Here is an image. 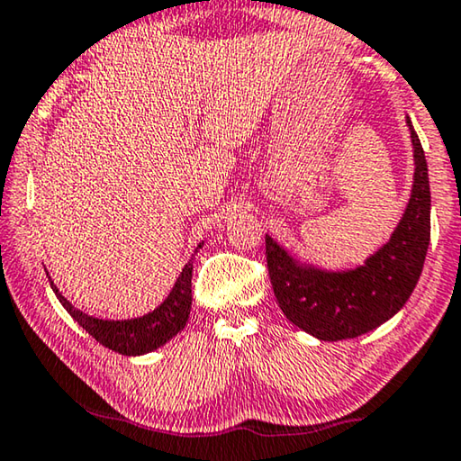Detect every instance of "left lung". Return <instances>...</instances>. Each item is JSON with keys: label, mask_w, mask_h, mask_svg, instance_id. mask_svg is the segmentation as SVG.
Instances as JSON below:
<instances>
[{"label": "left lung", "mask_w": 461, "mask_h": 461, "mask_svg": "<svg viewBox=\"0 0 461 461\" xmlns=\"http://www.w3.org/2000/svg\"><path fill=\"white\" fill-rule=\"evenodd\" d=\"M414 144V186L400 225L383 249L354 271L325 273L300 267L265 236V257L281 311L294 325L325 341L352 339L393 317L420 277L430 242V186L422 144Z\"/></svg>", "instance_id": "1"}]
</instances>
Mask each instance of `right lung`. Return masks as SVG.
<instances>
[{
	"label": "right lung",
	"mask_w": 461,
	"mask_h": 461,
	"mask_svg": "<svg viewBox=\"0 0 461 461\" xmlns=\"http://www.w3.org/2000/svg\"><path fill=\"white\" fill-rule=\"evenodd\" d=\"M198 249H201V246H198ZM50 284L53 287L55 296L61 302V306H64L66 311L70 312V317L77 321L85 331H88V335H93L101 346H105L123 356H136L147 354L150 349L163 346L165 341H169L174 335L182 331L184 325H186L192 304V260L182 269V275L177 277L167 300H165L157 311L132 321H103L88 317V314L77 311L70 302L61 296L51 279Z\"/></svg>",
	"instance_id": "add662e5"
}]
</instances>
